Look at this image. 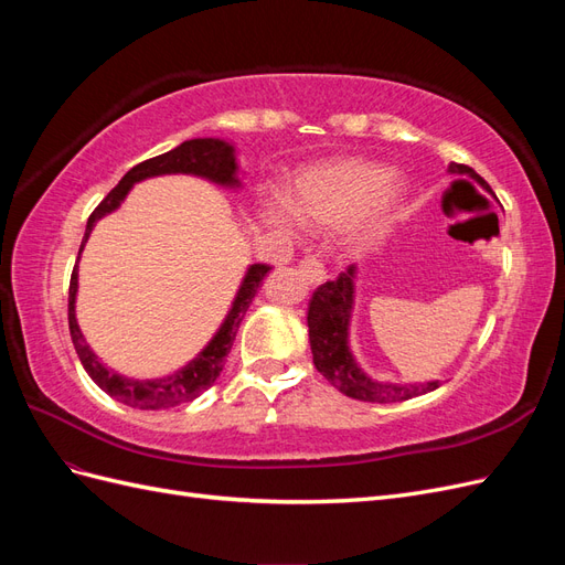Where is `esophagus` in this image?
I'll return each mask as SVG.
<instances>
[{"instance_id":"34e87169","label":"esophagus","mask_w":565,"mask_h":565,"mask_svg":"<svg viewBox=\"0 0 565 565\" xmlns=\"http://www.w3.org/2000/svg\"><path fill=\"white\" fill-rule=\"evenodd\" d=\"M299 273L309 285H320V282H324V278H328L324 266L316 259V256H303V259L299 262Z\"/></svg>"}]
</instances>
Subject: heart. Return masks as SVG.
I'll return each instance as SVG.
<instances>
[{"label":"heart","instance_id":"heart-1","mask_svg":"<svg viewBox=\"0 0 565 565\" xmlns=\"http://www.w3.org/2000/svg\"><path fill=\"white\" fill-rule=\"evenodd\" d=\"M403 198V185L388 169L367 160H337L303 172L289 195V207L316 228H337L355 221L353 241L377 235ZM264 218L273 228L289 233L295 216L282 204H270Z\"/></svg>","mask_w":565,"mask_h":565}]
</instances>
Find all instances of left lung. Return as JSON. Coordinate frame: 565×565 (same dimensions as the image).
<instances>
[{
	"mask_svg": "<svg viewBox=\"0 0 565 565\" xmlns=\"http://www.w3.org/2000/svg\"><path fill=\"white\" fill-rule=\"evenodd\" d=\"M450 174H469L483 188L486 181L478 177L471 167L452 162L448 167ZM490 191V188H488ZM355 299V266H349L339 273L337 280L320 285L309 303V341L313 353L316 370L334 388L347 393L349 398L365 403H401L407 398L422 396L438 388V382L426 384H391L372 380L361 370L349 349V324Z\"/></svg>",
	"mask_w": 565,
	"mask_h": 565,
	"instance_id": "obj_1",
	"label": "left lung"
}]
</instances>
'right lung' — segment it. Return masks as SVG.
<instances>
[{
  "instance_id": "add662e5",
  "label": "right lung",
  "mask_w": 565,
  "mask_h": 565,
  "mask_svg": "<svg viewBox=\"0 0 565 565\" xmlns=\"http://www.w3.org/2000/svg\"><path fill=\"white\" fill-rule=\"evenodd\" d=\"M162 174H193L202 177L212 183L226 185V188H241V179H237V160H235V148L221 139H191L177 146L174 150L162 152L158 158H150L141 164L131 167L129 172L122 177L113 191L104 198V202L92 212L87 221V233H84V241L79 247V254L84 249V243L89 241V233L94 231L96 221L104 218L106 214L115 212L127 193L131 191L134 183H139L143 179L152 177H162ZM79 262V256H77ZM270 266L266 264H252L245 273V278L241 282V289L233 299V306L228 316L221 322V328L212 337V341L204 347L191 363L183 365L179 372L169 374V377L162 380H129L117 374L115 370L106 367L98 361V355L89 349L87 339H84L77 318H75V297H77V264L73 268V278H71V292H67V324H71V337L75 351L79 355V361L87 370L89 377L98 384V388H104L110 398L125 403L136 409H167V407H177L181 403H191L195 401L202 391H207L216 377L224 370V361L233 347L237 328L249 309L252 299L256 297V289L262 287L266 273Z\"/></svg>"
}]
</instances>
